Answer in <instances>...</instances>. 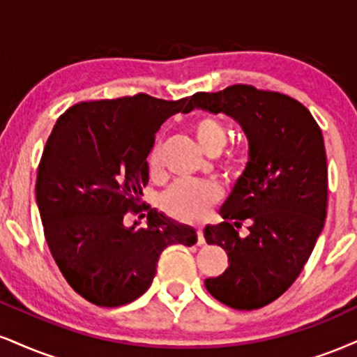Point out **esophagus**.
I'll return each instance as SVG.
<instances>
[{
  "label": "esophagus",
  "instance_id": "34e87169",
  "mask_svg": "<svg viewBox=\"0 0 357 357\" xmlns=\"http://www.w3.org/2000/svg\"><path fill=\"white\" fill-rule=\"evenodd\" d=\"M196 236H197V244H204L206 241H204V234H203V229H199V227H197L196 229Z\"/></svg>",
  "mask_w": 357,
  "mask_h": 357
}]
</instances>
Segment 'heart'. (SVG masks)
Instances as JSON below:
<instances>
[{
	"mask_svg": "<svg viewBox=\"0 0 357 357\" xmlns=\"http://www.w3.org/2000/svg\"><path fill=\"white\" fill-rule=\"evenodd\" d=\"M192 131L203 148L204 153L216 156L227 143V131L222 124L213 116H199L192 123ZM239 162V160H236ZM161 165V144L158 143L153 148L149 156V166L156 171ZM221 199V191L216 184L201 181H179L161 196L160 204L169 216L179 221L197 222L201 221L209 209Z\"/></svg>",
	"mask_w": 357,
	"mask_h": 357,
	"instance_id": "heart-1",
	"label": "heart"
}]
</instances>
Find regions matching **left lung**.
I'll return each instance as SVG.
<instances>
[{"label": "left lung", "instance_id": "obj_1", "mask_svg": "<svg viewBox=\"0 0 357 357\" xmlns=\"http://www.w3.org/2000/svg\"><path fill=\"white\" fill-rule=\"evenodd\" d=\"M195 108L231 116L249 141L246 169L220 209L225 221L204 227L206 243L225 249L229 266L204 286L226 306L259 309L296 281L324 227L323 132L294 98L249 84L192 94ZM243 220L250 222L246 238L237 231Z\"/></svg>", "mask_w": 357, "mask_h": 357}]
</instances>
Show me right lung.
Listing matches in <instances>:
<instances>
[{
  "mask_svg": "<svg viewBox=\"0 0 357 357\" xmlns=\"http://www.w3.org/2000/svg\"><path fill=\"white\" fill-rule=\"evenodd\" d=\"M191 98L165 101L139 93L84 101L64 111L38 167L36 203L59 271L86 301L118 307L151 286L171 244L192 246L191 226L148 213V227L124 226L149 181L148 156L169 116Z\"/></svg>",
  "mask_w": 357,
  "mask_h": 357,
  "instance_id": "right-lung-1",
  "label": "right lung"
}]
</instances>
